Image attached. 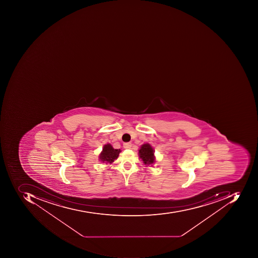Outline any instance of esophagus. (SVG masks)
<instances>
[{
	"label": "esophagus",
	"instance_id": "1",
	"mask_svg": "<svg viewBox=\"0 0 258 258\" xmlns=\"http://www.w3.org/2000/svg\"><path fill=\"white\" fill-rule=\"evenodd\" d=\"M123 147L125 149H130L132 147V143H124V145H123Z\"/></svg>",
	"mask_w": 258,
	"mask_h": 258
}]
</instances>
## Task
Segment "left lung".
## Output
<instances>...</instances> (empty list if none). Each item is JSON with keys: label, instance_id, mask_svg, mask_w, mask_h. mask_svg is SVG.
Segmentation results:
<instances>
[{"label": "left lung", "instance_id": "obj_1", "mask_svg": "<svg viewBox=\"0 0 258 258\" xmlns=\"http://www.w3.org/2000/svg\"><path fill=\"white\" fill-rule=\"evenodd\" d=\"M138 151L139 157L141 159L145 167H147V166L152 167L153 164H154L156 162V157L154 154L155 151L150 143H144L143 145L140 146Z\"/></svg>", "mask_w": 258, "mask_h": 258}]
</instances>
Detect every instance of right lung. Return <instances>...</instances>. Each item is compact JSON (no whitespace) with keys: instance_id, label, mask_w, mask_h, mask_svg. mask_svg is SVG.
<instances>
[{"instance_id":"obj_1","label":"right lung","mask_w":258,"mask_h":258,"mask_svg":"<svg viewBox=\"0 0 258 258\" xmlns=\"http://www.w3.org/2000/svg\"><path fill=\"white\" fill-rule=\"evenodd\" d=\"M121 151L120 149H114L110 143H107L103 147L102 151L99 154L98 160L101 163L111 164L115 160H117Z\"/></svg>"}]
</instances>
